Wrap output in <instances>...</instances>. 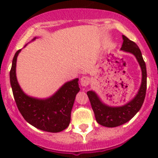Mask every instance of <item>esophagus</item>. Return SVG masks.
<instances>
[{
    "label": "esophagus",
    "mask_w": 158,
    "mask_h": 158,
    "mask_svg": "<svg viewBox=\"0 0 158 158\" xmlns=\"http://www.w3.org/2000/svg\"><path fill=\"white\" fill-rule=\"evenodd\" d=\"M80 84H81L82 86L87 87L90 84V78L88 76H83L80 79Z\"/></svg>",
    "instance_id": "1"
}]
</instances>
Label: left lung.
Masks as SVG:
<instances>
[{
    "mask_svg": "<svg viewBox=\"0 0 158 158\" xmlns=\"http://www.w3.org/2000/svg\"><path fill=\"white\" fill-rule=\"evenodd\" d=\"M122 38L124 41L120 50L131 53L136 57L142 70V82L136 96L128 103L121 106H109L100 100L95 92H87L96 120L98 124L106 127H116L131 120L140 110L146 95L147 69L141 51L136 43L130 40L125 35H123Z\"/></svg>",
    "mask_w": 158,
    "mask_h": 158,
    "instance_id": "8db88e82",
    "label": "left lung"
}]
</instances>
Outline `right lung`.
Here are the masks:
<instances>
[{"mask_svg":"<svg viewBox=\"0 0 158 158\" xmlns=\"http://www.w3.org/2000/svg\"><path fill=\"white\" fill-rule=\"evenodd\" d=\"M20 51L15 54L10 72L14 98L19 112L27 122L41 130L57 133L65 130L70 122L72 107L79 91V79L65 83L48 98L38 99L28 96L21 89L16 78V60Z\"/></svg>","mask_w":158,"mask_h":158,"instance_id":"obj_1","label":"right lung"}]
</instances>
